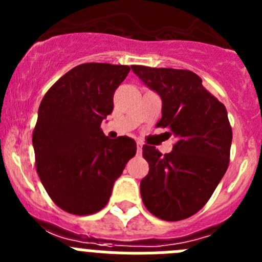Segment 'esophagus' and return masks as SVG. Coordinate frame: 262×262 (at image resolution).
Here are the masks:
<instances>
[{
  "mask_svg": "<svg viewBox=\"0 0 262 262\" xmlns=\"http://www.w3.org/2000/svg\"><path fill=\"white\" fill-rule=\"evenodd\" d=\"M136 149H138L139 155H142V152H143V143L142 142L136 143Z\"/></svg>",
  "mask_w": 262,
  "mask_h": 262,
  "instance_id": "34e87169",
  "label": "esophagus"
}]
</instances>
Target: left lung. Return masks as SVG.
I'll return each mask as SVG.
<instances>
[{"label": "left lung", "instance_id": "1", "mask_svg": "<svg viewBox=\"0 0 262 262\" xmlns=\"http://www.w3.org/2000/svg\"><path fill=\"white\" fill-rule=\"evenodd\" d=\"M143 84L163 101L157 127H168L177 139L173 151L161 155L143 147L149 172L140 182L148 211L168 222L182 221L200 211L228 168L232 143L226 106L186 69L131 67Z\"/></svg>", "mask_w": 262, "mask_h": 262}]
</instances>
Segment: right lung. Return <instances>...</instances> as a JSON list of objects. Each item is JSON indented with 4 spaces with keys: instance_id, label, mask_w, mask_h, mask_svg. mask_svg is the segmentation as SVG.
<instances>
[{
    "instance_id": "right-lung-1",
    "label": "right lung",
    "mask_w": 262,
    "mask_h": 262,
    "mask_svg": "<svg viewBox=\"0 0 262 262\" xmlns=\"http://www.w3.org/2000/svg\"><path fill=\"white\" fill-rule=\"evenodd\" d=\"M129 67L86 62L52 85L41 99L32 134L36 172L51 200L69 214L89 215L108 202L136 143L101 129Z\"/></svg>"
}]
</instances>
